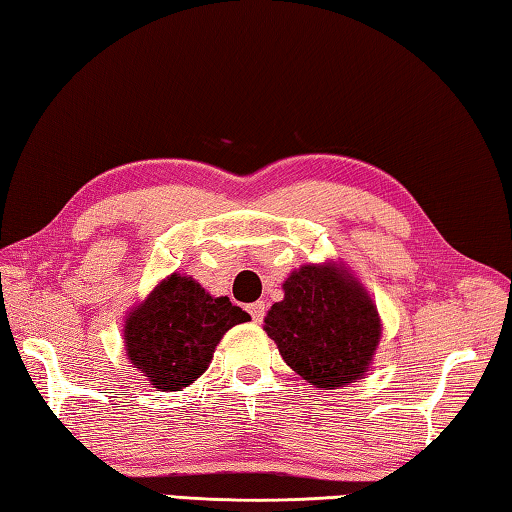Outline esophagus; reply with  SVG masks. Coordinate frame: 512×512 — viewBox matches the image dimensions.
Masks as SVG:
<instances>
[{
  "label": "esophagus",
  "instance_id": "esophagus-1",
  "mask_svg": "<svg viewBox=\"0 0 512 512\" xmlns=\"http://www.w3.org/2000/svg\"><path fill=\"white\" fill-rule=\"evenodd\" d=\"M248 313H250V317H253V322L259 324V322H262V319H264V315H266V304H264V302L250 304V306H248Z\"/></svg>",
  "mask_w": 512,
  "mask_h": 512
}]
</instances>
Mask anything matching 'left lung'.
Returning a JSON list of instances; mask_svg holds the SVG:
<instances>
[{"label": "left lung", "mask_w": 512, "mask_h": 512, "mask_svg": "<svg viewBox=\"0 0 512 512\" xmlns=\"http://www.w3.org/2000/svg\"><path fill=\"white\" fill-rule=\"evenodd\" d=\"M264 330L297 375L330 390L366 375L382 322L348 270L306 264L284 282V299L270 306Z\"/></svg>", "instance_id": "left-lung-1"}]
</instances>
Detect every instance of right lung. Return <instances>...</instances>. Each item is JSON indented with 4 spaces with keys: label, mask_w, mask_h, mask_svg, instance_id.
I'll use <instances>...</instances> for the list:
<instances>
[{
    "label": "right lung",
    "mask_w": 512,
    "mask_h": 512,
    "mask_svg": "<svg viewBox=\"0 0 512 512\" xmlns=\"http://www.w3.org/2000/svg\"><path fill=\"white\" fill-rule=\"evenodd\" d=\"M248 319L228 297H210L193 277L173 273L128 315L126 355L153 388L179 390L208 368L226 330Z\"/></svg>",
    "instance_id": "obj_1"
}]
</instances>
